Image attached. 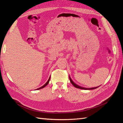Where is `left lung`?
<instances>
[{
  "instance_id": "left-lung-1",
  "label": "left lung",
  "mask_w": 123,
  "mask_h": 123,
  "mask_svg": "<svg viewBox=\"0 0 123 123\" xmlns=\"http://www.w3.org/2000/svg\"><path fill=\"white\" fill-rule=\"evenodd\" d=\"M69 79H70V81H71V84L74 86L75 87V88H79V89H84V90H92V89H96V88L98 87H96L90 88H87L83 87H81V86H79V85H77V84H76L75 83H74V81L72 80V79H71V77H70V76H69Z\"/></svg>"
}]
</instances>
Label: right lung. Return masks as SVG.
Returning <instances> with one entry per match:
<instances>
[{
    "instance_id": "1",
    "label": "right lung",
    "mask_w": 123,
    "mask_h": 123,
    "mask_svg": "<svg viewBox=\"0 0 123 123\" xmlns=\"http://www.w3.org/2000/svg\"><path fill=\"white\" fill-rule=\"evenodd\" d=\"M50 77H49V80H48V81H47V83L44 84L43 86L42 87H40V88H38V89H37L36 90H39V89H42V88H44V87H45L46 86L49 84V81H50Z\"/></svg>"
}]
</instances>
